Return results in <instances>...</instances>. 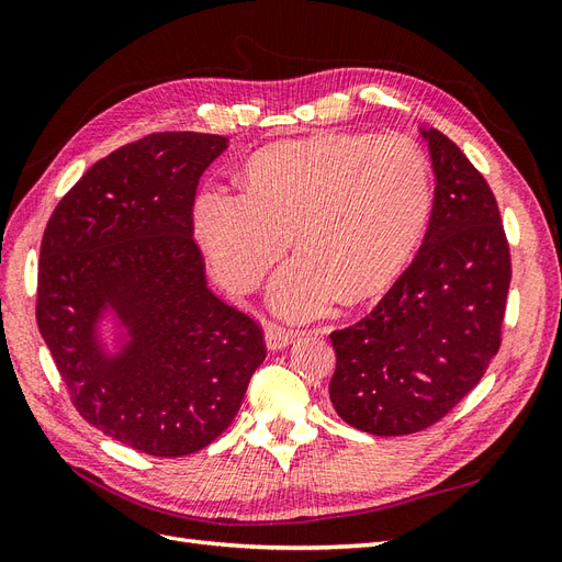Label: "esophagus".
I'll list each match as a JSON object with an SVG mask.
<instances>
[{
	"label": "esophagus",
	"mask_w": 562,
	"mask_h": 562,
	"mask_svg": "<svg viewBox=\"0 0 562 562\" xmlns=\"http://www.w3.org/2000/svg\"><path fill=\"white\" fill-rule=\"evenodd\" d=\"M295 333L293 330H285L281 326H274V323H269L267 330H265V345L269 351H279L285 349L288 345H293Z\"/></svg>",
	"instance_id": "esophagus-1"
}]
</instances>
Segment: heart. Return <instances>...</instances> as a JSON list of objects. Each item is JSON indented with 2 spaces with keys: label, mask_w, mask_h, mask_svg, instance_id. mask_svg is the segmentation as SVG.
<instances>
[{
  "label": "heart",
  "mask_w": 562,
  "mask_h": 562,
  "mask_svg": "<svg viewBox=\"0 0 562 562\" xmlns=\"http://www.w3.org/2000/svg\"><path fill=\"white\" fill-rule=\"evenodd\" d=\"M241 194L194 203L196 244L229 291L248 293L293 241L300 255L271 281L291 321L359 304L398 281L431 215V168L405 135L314 133L262 147L241 168Z\"/></svg>",
  "instance_id": "obj_1"
}]
</instances>
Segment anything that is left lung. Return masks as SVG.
<instances>
[{
	"label": "left lung",
	"mask_w": 562,
	"mask_h": 562,
	"mask_svg": "<svg viewBox=\"0 0 562 562\" xmlns=\"http://www.w3.org/2000/svg\"><path fill=\"white\" fill-rule=\"evenodd\" d=\"M436 176L413 265L375 310L335 330L330 401L353 429L405 436L446 417L499 349L512 258L497 201L450 138L419 128Z\"/></svg>",
	"instance_id": "1"
}]
</instances>
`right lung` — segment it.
Masks as SVG:
<instances>
[{
  "mask_svg": "<svg viewBox=\"0 0 562 562\" xmlns=\"http://www.w3.org/2000/svg\"><path fill=\"white\" fill-rule=\"evenodd\" d=\"M229 140L151 133L93 164L50 215L37 326L79 415L155 457L199 452L265 361L258 323L206 283L199 178Z\"/></svg>",
  "mask_w": 562,
  "mask_h": 562,
  "instance_id": "add662e5",
  "label": "right lung"
}]
</instances>
